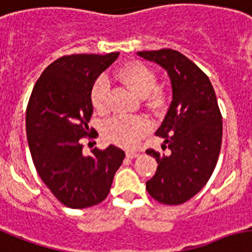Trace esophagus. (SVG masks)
I'll list each match as a JSON object with an SVG mask.
<instances>
[{
  "instance_id": "1",
  "label": "esophagus",
  "mask_w": 252,
  "mask_h": 252,
  "mask_svg": "<svg viewBox=\"0 0 252 252\" xmlns=\"http://www.w3.org/2000/svg\"><path fill=\"white\" fill-rule=\"evenodd\" d=\"M138 155H140V153H138V151H126V157H128V158H130V159L137 158Z\"/></svg>"
}]
</instances>
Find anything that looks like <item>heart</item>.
<instances>
[{
	"instance_id": "heart-1",
	"label": "heart",
	"mask_w": 252,
	"mask_h": 252,
	"mask_svg": "<svg viewBox=\"0 0 252 252\" xmlns=\"http://www.w3.org/2000/svg\"><path fill=\"white\" fill-rule=\"evenodd\" d=\"M119 79L126 87L132 89L140 97H146L147 103L153 108L164 105L165 95L157 87V75L150 67L140 62L126 64L119 72ZM93 107L98 112L106 114L111 107V92L110 83L106 76H99L94 81L91 92ZM150 122L144 116H114L103 126L105 140L118 146L132 149L140 144V141L150 132Z\"/></svg>"
}]
</instances>
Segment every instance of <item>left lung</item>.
Segmentation results:
<instances>
[{
    "mask_svg": "<svg viewBox=\"0 0 252 252\" xmlns=\"http://www.w3.org/2000/svg\"><path fill=\"white\" fill-rule=\"evenodd\" d=\"M137 54L163 67L172 84V102L155 133L164 138V153L146 150L158 163L146 190L159 203L183 204L199 193L218 163L222 118L216 94L207 75L177 50Z\"/></svg>",
    "mask_w": 252,
    "mask_h": 252,
    "instance_id": "8db88e82",
    "label": "left lung"
}]
</instances>
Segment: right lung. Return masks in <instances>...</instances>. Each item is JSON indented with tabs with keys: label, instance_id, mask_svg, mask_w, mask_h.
Masks as SVG:
<instances>
[{
	"label": "right lung",
	"instance_id": "add662e5",
	"mask_svg": "<svg viewBox=\"0 0 252 252\" xmlns=\"http://www.w3.org/2000/svg\"><path fill=\"white\" fill-rule=\"evenodd\" d=\"M119 57L71 54L45 68L31 93L26 130L34 168L54 197L69 208H88L105 200L124 151L110 145L83 153L84 140L98 133L88 126L93 115L94 81ZM91 144V142H89Z\"/></svg>",
	"mask_w": 252,
	"mask_h": 252
}]
</instances>
